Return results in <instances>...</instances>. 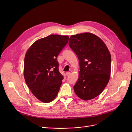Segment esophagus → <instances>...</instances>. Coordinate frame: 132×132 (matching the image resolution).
I'll return each mask as SVG.
<instances>
[{"label":"esophagus","instance_id":"esophagus-1","mask_svg":"<svg viewBox=\"0 0 132 132\" xmlns=\"http://www.w3.org/2000/svg\"><path fill=\"white\" fill-rule=\"evenodd\" d=\"M70 72H69V71H67V72H66V75L67 76H69V75H70Z\"/></svg>","mask_w":132,"mask_h":132}]
</instances>
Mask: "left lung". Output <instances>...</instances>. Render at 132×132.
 <instances>
[{
	"instance_id": "obj_1",
	"label": "left lung",
	"mask_w": 132,
	"mask_h": 132,
	"mask_svg": "<svg viewBox=\"0 0 132 132\" xmlns=\"http://www.w3.org/2000/svg\"><path fill=\"white\" fill-rule=\"evenodd\" d=\"M69 46L79 62V78L73 86L76 95L84 100L99 96L110 77L111 54L99 37L90 33L71 35Z\"/></svg>"
}]
</instances>
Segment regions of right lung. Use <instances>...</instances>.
I'll return each mask as SVG.
<instances>
[{
  "mask_svg": "<svg viewBox=\"0 0 132 132\" xmlns=\"http://www.w3.org/2000/svg\"><path fill=\"white\" fill-rule=\"evenodd\" d=\"M66 35H50L35 41L24 57V77L34 96L47 103L57 96L63 79L57 56L68 42Z\"/></svg>",
  "mask_w": 132,
  "mask_h": 132,
  "instance_id": "obj_1",
  "label": "right lung"
}]
</instances>
